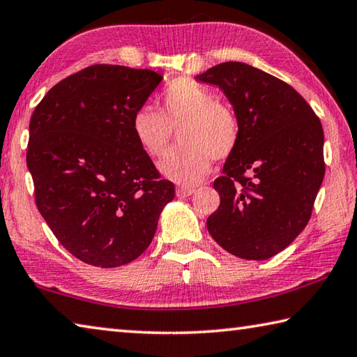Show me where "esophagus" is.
Returning a JSON list of instances; mask_svg holds the SVG:
<instances>
[{
    "mask_svg": "<svg viewBox=\"0 0 357 357\" xmlns=\"http://www.w3.org/2000/svg\"><path fill=\"white\" fill-rule=\"evenodd\" d=\"M192 192H195V190L190 188V186H178V188L175 190L177 197H188L192 195Z\"/></svg>",
    "mask_w": 357,
    "mask_h": 357,
    "instance_id": "esophagus-1",
    "label": "esophagus"
}]
</instances>
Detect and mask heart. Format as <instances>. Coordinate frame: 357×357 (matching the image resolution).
Segmentation results:
<instances>
[{
  "label": "heart",
  "instance_id": "heart-1",
  "mask_svg": "<svg viewBox=\"0 0 357 357\" xmlns=\"http://www.w3.org/2000/svg\"><path fill=\"white\" fill-rule=\"evenodd\" d=\"M178 128L182 146L160 162V172L172 182L192 186L211 167V158L222 160L234 152L240 139V123L227 105L216 102L207 87L190 78L169 83L161 96V112L142 106L131 117V135L144 153L165 155Z\"/></svg>",
  "mask_w": 357,
  "mask_h": 357
}]
</instances>
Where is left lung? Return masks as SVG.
I'll return each instance as SVG.
<instances>
[{
	"mask_svg": "<svg viewBox=\"0 0 357 357\" xmlns=\"http://www.w3.org/2000/svg\"><path fill=\"white\" fill-rule=\"evenodd\" d=\"M196 79L220 87L240 123L213 183L221 204L208 232L236 257L270 259L310 220L324 177L320 119L290 84L243 62H222Z\"/></svg>",
	"mask_w": 357,
	"mask_h": 357,
	"instance_id": "1",
	"label": "left lung"
}]
</instances>
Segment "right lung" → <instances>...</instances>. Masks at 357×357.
Instances as JSON below:
<instances>
[{"instance_id": "add662e5", "label": "right lung", "mask_w": 357, "mask_h": 357, "mask_svg": "<svg viewBox=\"0 0 357 357\" xmlns=\"http://www.w3.org/2000/svg\"><path fill=\"white\" fill-rule=\"evenodd\" d=\"M162 77L97 64L59 81L36 106L26 165L56 238L87 265L116 268L146 251L175 196L131 135Z\"/></svg>"}]
</instances>
